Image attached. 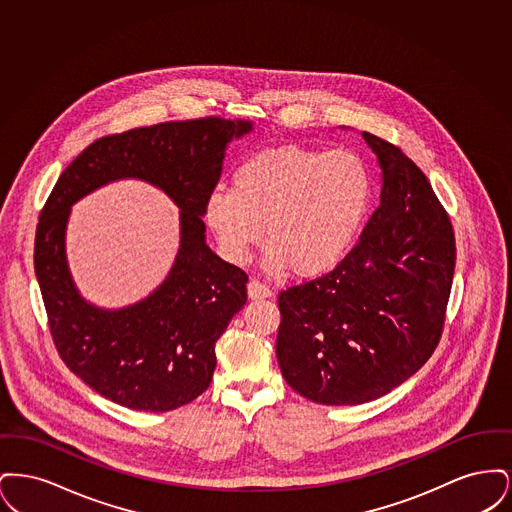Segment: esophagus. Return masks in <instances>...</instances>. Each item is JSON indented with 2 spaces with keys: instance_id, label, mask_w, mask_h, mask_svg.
Listing matches in <instances>:
<instances>
[{
  "instance_id": "34e87169",
  "label": "esophagus",
  "mask_w": 512,
  "mask_h": 512,
  "mask_svg": "<svg viewBox=\"0 0 512 512\" xmlns=\"http://www.w3.org/2000/svg\"><path fill=\"white\" fill-rule=\"evenodd\" d=\"M247 295H249V299H267L272 295V292L268 290L265 284H261V282H257V280H249V284H247Z\"/></svg>"
}]
</instances>
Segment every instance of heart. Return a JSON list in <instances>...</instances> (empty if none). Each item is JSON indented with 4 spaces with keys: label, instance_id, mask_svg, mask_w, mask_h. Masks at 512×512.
I'll list each match as a JSON object with an SVG mask.
<instances>
[{
    "label": "heart",
    "instance_id": "heart-1",
    "mask_svg": "<svg viewBox=\"0 0 512 512\" xmlns=\"http://www.w3.org/2000/svg\"><path fill=\"white\" fill-rule=\"evenodd\" d=\"M372 174L347 149L268 147L232 174V190L207 195L203 217L222 257L244 265L265 240L263 268L318 276L336 267L359 236L372 203Z\"/></svg>",
    "mask_w": 512,
    "mask_h": 512
}]
</instances>
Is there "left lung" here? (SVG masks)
<instances>
[{
  "label": "left lung",
  "mask_w": 512,
  "mask_h": 512,
  "mask_svg": "<svg viewBox=\"0 0 512 512\" xmlns=\"http://www.w3.org/2000/svg\"><path fill=\"white\" fill-rule=\"evenodd\" d=\"M382 171L380 205L338 267L280 293L276 357L299 395L361 405L432 357L455 274V236L428 178L363 132Z\"/></svg>",
  "instance_id": "1"
}]
</instances>
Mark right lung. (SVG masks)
Instances as JSON below:
<instances>
[{
	"mask_svg": "<svg viewBox=\"0 0 512 512\" xmlns=\"http://www.w3.org/2000/svg\"><path fill=\"white\" fill-rule=\"evenodd\" d=\"M253 122L219 117L161 122L105 136L59 176L36 228L34 270L53 343L86 386L134 411L165 413L209 388L215 343L247 301V274L205 242L203 207L219 182L226 147ZM136 177L181 209V245L168 278L121 310L86 302L66 263L70 207L109 181Z\"/></svg>",
	"mask_w": 512,
	"mask_h": 512,
	"instance_id": "right-lung-1",
	"label": "right lung"
}]
</instances>
